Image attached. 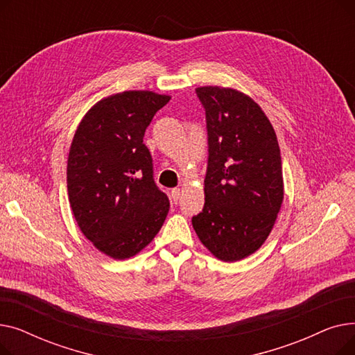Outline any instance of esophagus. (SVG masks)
<instances>
[{"label":"esophagus","mask_w":355,"mask_h":355,"mask_svg":"<svg viewBox=\"0 0 355 355\" xmlns=\"http://www.w3.org/2000/svg\"><path fill=\"white\" fill-rule=\"evenodd\" d=\"M180 197H181V190H180V189H174V190L171 191V198H173V201H174V202H178Z\"/></svg>","instance_id":"esophagus-1"}]
</instances>
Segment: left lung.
Masks as SVG:
<instances>
[{"instance_id":"obj_1","label":"left lung","mask_w":355,"mask_h":355,"mask_svg":"<svg viewBox=\"0 0 355 355\" xmlns=\"http://www.w3.org/2000/svg\"><path fill=\"white\" fill-rule=\"evenodd\" d=\"M196 93L206 109L209 162L206 202L193 227L217 259L237 262L265 243L281 210V149L265 112L245 93L220 86Z\"/></svg>"}]
</instances>
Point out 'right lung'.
I'll return each instance as SVG.
<instances>
[{"mask_svg":"<svg viewBox=\"0 0 355 355\" xmlns=\"http://www.w3.org/2000/svg\"><path fill=\"white\" fill-rule=\"evenodd\" d=\"M171 96L128 90L93 105L73 137L67 193L82 233L99 252L123 260L151 243L170 201L154 181L145 129Z\"/></svg>","mask_w":355,"mask_h":355,"instance_id":"right-lung-1","label":"right lung"}]
</instances>
